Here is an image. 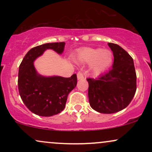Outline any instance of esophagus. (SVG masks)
I'll list each match as a JSON object with an SVG mask.
<instances>
[{
	"label": "esophagus",
	"mask_w": 152,
	"mask_h": 152,
	"mask_svg": "<svg viewBox=\"0 0 152 152\" xmlns=\"http://www.w3.org/2000/svg\"><path fill=\"white\" fill-rule=\"evenodd\" d=\"M77 78H78V80L82 79V78H84V76H83V72H82V71H78V74H77Z\"/></svg>",
	"instance_id": "esophagus-1"
}]
</instances>
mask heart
Returning a JSON list of instances; mask_svg holds the SVG:
<instances>
[{
	"mask_svg": "<svg viewBox=\"0 0 152 152\" xmlns=\"http://www.w3.org/2000/svg\"><path fill=\"white\" fill-rule=\"evenodd\" d=\"M80 61L92 64V71L99 74L107 69L112 63L113 54L109 50L102 48H86L80 50L78 53Z\"/></svg>",
	"mask_w": 152,
	"mask_h": 152,
	"instance_id": "b5f03b06",
	"label": "heart"
}]
</instances>
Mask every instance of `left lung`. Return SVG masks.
I'll return each mask as SVG.
<instances>
[{
  "mask_svg": "<svg viewBox=\"0 0 152 152\" xmlns=\"http://www.w3.org/2000/svg\"><path fill=\"white\" fill-rule=\"evenodd\" d=\"M114 54L112 69L98 78H86L91 108L113 114L128 106L137 91V74L132 57L117 44L108 43Z\"/></svg>",
  "mask_w": 152,
  "mask_h": 152,
  "instance_id": "obj_1",
  "label": "left lung"
}]
</instances>
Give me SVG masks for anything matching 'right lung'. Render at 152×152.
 Returning a JSON list of instances; mask_svg holds the SVG:
<instances>
[{
	"instance_id": "1",
	"label": "right lung",
	"mask_w": 152,
	"mask_h": 152,
	"mask_svg": "<svg viewBox=\"0 0 152 152\" xmlns=\"http://www.w3.org/2000/svg\"><path fill=\"white\" fill-rule=\"evenodd\" d=\"M65 43H49L36 46L26 54L18 71L19 94L26 107L34 114L51 116L64 109L69 94L76 87L77 76L43 77L37 74L34 61L46 49L58 53L64 50Z\"/></svg>"
}]
</instances>
